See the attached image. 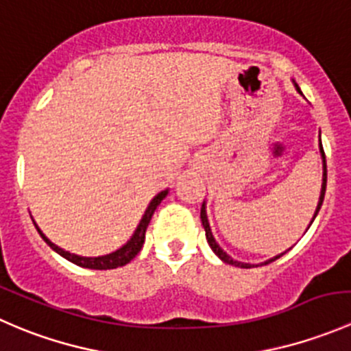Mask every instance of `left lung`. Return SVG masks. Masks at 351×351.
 Returning a JSON list of instances; mask_svg holds the SVG:
<instances>
[{
	"label": "left lung",
	"instance_id": "1",
	"mask_svg": "<svg viewBox=\"0 0 351 351\" xmlns=\"http://www.w3.org/2000/svg\"><path fill=\"white\" fill-rule=\"evenodd\" d=\"M292 83H293V86H295L297 93H299V95H302V91H300L299 84H297L295 81H293V80H292ZM319 153H321V159H323V183H321V195H319V202H317L316 212H314L313 219H311V224H313V222H314V219H316L317 212H319L321 205H323V200H324V193H326V178H328V176H326V156H324L323 144H321V132H319ZM200 219H202V226H204V229H205V238H207V243H208V246L212 247V251H214V253L217 254V256L221 258V260L224 261V263H228V265H234V267H239V268H253V267H258V265L243 263V261H238V260H234V258H231V256H229V254L226 253V251L222 250L221 246H219V243L215 241L214 234H212L210 224H208V219H207V204H205V200H204V204H202V208H200ZM311 224L307 226V229L311 228ZM307 229H306V232H307ZM289 250H290V247H289ZM289 250H287V251H289ZM287 251H284V253H287ZM284 253L277 254V256L270 258V260L263 261V263H260V265H268V263H270V261H275V260H277V258H280L282 254H284Z\"/></svg>",
	"mask_w": 351,
	"mask_h": 351
}]
</instances>
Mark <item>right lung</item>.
I'll return each mask as SVG.
<instances>
[{
	"label": "right lung",
	"mask_w": 351,
	"mask_h": 351,
	"mask_svg": "<svg viewBox=\"0 0 351 351\" xmlns=\"http://www.w3.org/2000/svg\"><path fill=\"white\" fill-rule=\"evenodd\" d=\"M168 192H169L168 189L162 190V192H159L158 195H156L153 200L149 202V205H147L143 219H141L139 226L136 228L134 234L130 236L129 241L123 244V246H120L119 250L112 251V253H108V254H104V256H80V254L69 253V251L62 250V247H59L58 244L52 243L51 239H49L47 236L40 231V228L37 226V222H35L34 219H32V221H34L35 228H37L38 234L42 236V239H44V241L47 243L49 246L56 251V253L61 254V256L66 258V260H69L71 263L77 265V267H83V268H91V270H113V268H119V267H123V265H127L130 260H134V258H136L137 253H139L141 247H143V244H144V239H146V229H147V226H149L151 217H153L156 207L161 204L162 198L168 195Z\"/></svg>",
	"instance_id": "right-lung-1"
}]
</instances>
